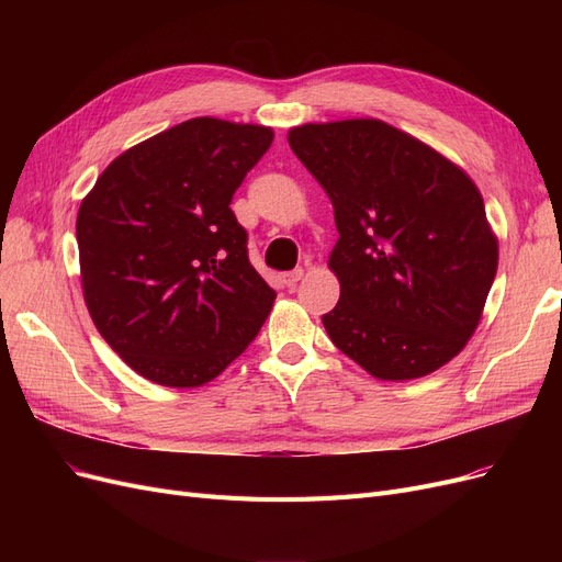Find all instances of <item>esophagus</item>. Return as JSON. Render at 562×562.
Here are the masks:
<instances>
[{"instance_id": "1", "label": "esophagus", "mask_w": 562, "mask_h": 562, "mask_svg": "<svg viewBox=\"0 0 562 562\" xmlns=\"http://www.w3.org/2000/svg\"><path fill=\"white\" fill-rule=\"evenodd\" d=\"M302 277H304V269L300 267V269H293V271H285V274H283L281 279H283V285H285V288H295L297 281H302Z\"/></svg>"}]
</instances>
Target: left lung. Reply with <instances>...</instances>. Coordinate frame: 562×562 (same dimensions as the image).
<instances>
[{
    "mask_svg": "<svg viewBox=\"0 0 562 562\" xmlns=\"http://www.w3.org/2000/svg\"><path fill=\"white\" fill-rule=\"evenodd\" d=\"M288 143L335 209L339 302L323 314L333 345L389 382L452 361L479 328L499 262L479 187L380 119L302 124Z\"/></svg>",
    "mask_w": 562,
    "mask_h": 562,
    "instance_id": "1",
    "label": "left lung"
}]
</instances>
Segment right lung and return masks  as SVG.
<instances>
[{"label": "right lung", "instance_id": "1", "mask_svg": "<svg viewBox=\"0 0 562 562\" xmlns=\"http://www.w3.org/2000/svg\"><path fill=\"white\" fill-rule=\"evenodd\" d=\"M271 140L269 126L196 116L126 149L81 199L83 302L145 380L176 389L215 380L274 307L229 209Z\"/></svg>", "mask_w": 562, "mask_h": 562}]
</instances>
